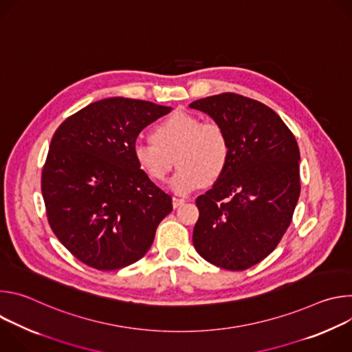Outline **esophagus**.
<instances>
[{
	"mask_svg": "<svg viewBox=\"0 0 352 352\" xmlns=\"http://www.w3.org/2000/svg\"><path fill=\"white\" fill-rule=\"evenodd\" d=\"M185 204V199H181V197H173V206H174V209H177V208H179L181 205H184Z\"/></svg>",
	"mask_w": 352,
	"mask_h": 352,
	"instance_id": "1",
	"label": "esophagus"
}]
</instances>
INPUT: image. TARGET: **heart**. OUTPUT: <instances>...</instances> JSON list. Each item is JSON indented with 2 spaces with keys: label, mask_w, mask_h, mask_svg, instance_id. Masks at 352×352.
<instances>
[{
  "label": "heart",
  "mask_w": 352,
  "mask_h": 352,
  "mask_svg": "<svg viewBox=\"0 0 352 352\" xmlns=\"http://www.w3.org/2000/svg\"><path fill=\"white\" fill-rule=\"evenodd\" d=\"M150 139L152 142L133 144V162L148 179L162 182L174 159L178 170L170 181V189L175 195L185 196L206 184H214L230 163V139L216 121L202 122L196 116L175 113L152 129Z\"/></svg>",
  "instance_id": "b5f03b06"
}]
</instances>
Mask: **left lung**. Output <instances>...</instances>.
<instances>
[{
	"mask_svg": "<svg viewBox=\"0 0 352 352\" xmlns=\"http://www.w3.org/2000/svg\"><path fill=\"white\" fill-rule=\"evenodd\" d=\"M189 107L219 122L231 144L226 173L196 197L193 246L217 267L249 269L273 252L292 220L300 192L298 143L277 113L254 98L221 93Z\"/></svg>",
	"mask_w": 352,
	"mask_h": 352,
	"instance_id": "obj_1",
	"label": "left lung"
}]
</instances>
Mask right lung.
<instances>
[{"mask_svg":"<svg viewBox=\"0 0 352 352\" xmlns=\"http://www.w3.org/2000/svg\"><path fill=\"white\" fill-rule=\"evenodd\" d=\"M173 109L110 97L68 117L54 132L41 171L45 213L82 263L117 270L144 256L173 199L135 164L139 132Z\"/></svg>","mask_w":352,"mask_h":352,"instance_id":"right-lung-1","label":"right lung"}]
</instances>
